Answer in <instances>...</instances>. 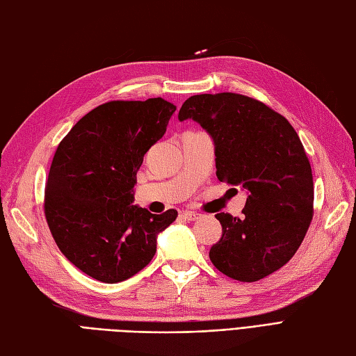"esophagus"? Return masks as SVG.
<instances>
[{"label": "esophagus", "mask_w": 356, "mask_h": 356, "mask_svg": "<svg viewBox=\"0 0 356 356\" xmlns=\"http://www.w3.org/2000/svg\"><path fill=\"white\" fill-rule=\"evenodd\" d=\"M181 216H183V218L186 220H188V222H195V220H197L199 218H201V214H197L195 211H187V210L181 213Z\"/></svg>", "instance_id": "1"}]
</instances>
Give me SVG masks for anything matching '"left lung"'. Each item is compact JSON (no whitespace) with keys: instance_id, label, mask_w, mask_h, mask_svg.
<instances>
[{"instance_id":"left-lung-1","label":"left lung","mask_w":356,"mask_h":356,"mask_svg":"<svg viewBox=\"0 0 356 356\" xmlns=\"http://www.w3.org/2000/svg\"><path fill=\"white\" fill-rule=\"evenodd\" d=\"M178 119H192L214 143L216 175L246 190L241 218L218 213L222 237L210 249L214 267L254 282L296 254L313 219V172L290 122L238 93L190 97Z\"/></svg>"}]
</instances>
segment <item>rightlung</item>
<instances>
[{"label":"right lung","mask_w":356,"mask_h":356,"mask_svg":"<svg viewBox=\"0 0 356 356\" xmlns=\"http://www.w3.org/2000/svg\"><path fill=\"white\" fill-rule=\"evenodd\" d=\"M175 110L161 98L110 101L58 145L45 188L47 222L62 254L95 280L116 284L140 272L159 234L177 219V210L152 214L133 205L143 155Z\"/></svg>","instance_id":"add662e5"}]
</instances>
